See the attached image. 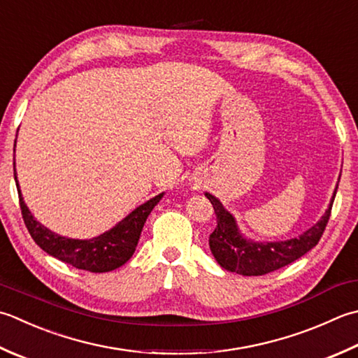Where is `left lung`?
I'll return each mask as SVG.
<instances>
[{
  "mask_svg": "<svg viewBox=\"0 0 358 358\" xmlns=\"http://www.w3.org/2000/svg\"><path fill=\"white\" fill-rule=\"evenodd\" d=\"M337 189L338 183L335 186L326 213L312 228L304 231L299 237L281 242H256L253 239H247L237 227L234 215L227 211L219 199L214 197L213 194L205 192L208 200L213 203L217 217V227L214 233L209 236V248H211L217 264L222 268L237 273V275L261 276L295 262L320 242L329 217H331Z\"/></svg>",
  "mask_w": 358,
  "mask_h": 358,
  "instance_id": "1",
  "label": "left lung"
}]
</instances>
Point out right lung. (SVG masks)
I'll return each mask as SVG.
<instances>
[{"instance_id": "right-lung-1", "label": "right lung", "mask_w": 358, "mask_h": 358, "mask_svg": "<svg viewBox=\"0 0 358 358\" xmlns=\"http://www.w3.org/2000/svg\"><path fill=\"white\" fill-rule=\"evenodd\" d=\"M13 175H15L17 181V172ZM17 189L21 214H23L26 228L32 236L34 242L37 243L41 250L46 251L49 256L59 259V261L65 264L73 265L76 268L87 270L91 273H105L116 270L129 261L133 253H135L139 236H141L147 217H149L152 209L157 206V203H159V200L163 199L164 195V192H161L153 199L147 200L141 206L133 209L127 217H124V219L116 223L113 228L105 231L101 236L93 237V239L82 241L69 239V237L55 234L51 229L35 220V217L31 214L29 208L26 206V203L23 200L18 181Z\"/></svg>"}]
</instances>
